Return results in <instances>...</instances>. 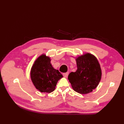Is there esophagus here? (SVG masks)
Masks as SVG:
<instances>
[{"instance_id": "1", "label": "esophagus", "mask_w": 124, "mask_h": 124, "mask_svg": "<svg viewBox=\"0 0 124 124\" xmlns=\"http://www.w3.org/2000/svg\"><path fill=\"white\" fill-rule=\"evenodd\" d=\"M68 74H69V72H66V73H63V77H64L67 78V77H68Z\"/></svg>"}]
</instances>
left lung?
I'll return each mask as SVG.
<instances>
[{"mask_svg":"<svg viewBox=\"0 0 124 124\" xmlns=\"http://www.w3.org/2000/svg\"><path fill=\"white\" fill-rule=\"evenodd\" d=\"M77 70L71 72L68 80L74 91L86 94L98 85L101 78V70L95 56L86 53L76 58Z\"/></svg>","mask_w":124,"mask_h":124,"instance_id":"left-lung-1","label":"left lung"}]
</instances>
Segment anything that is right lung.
<instances>
[{
	"instance_id": "1",
	"label": "right lung",
	"mask_w": 124,
	"mask_h": 124,
	"mask_svg": "<svg viewBox=\"0 0 124 124\" xmlns=\"http://www.w3.org/2000/svg\"><path fill=\"white\" fill-rule=\"evenodd\" d=\"M31 77L36 89L41 93H50L54 91L58 80L63 76L52 67L50 58L42 54L33 64Z\"/></svg>"
}]
</instances>
